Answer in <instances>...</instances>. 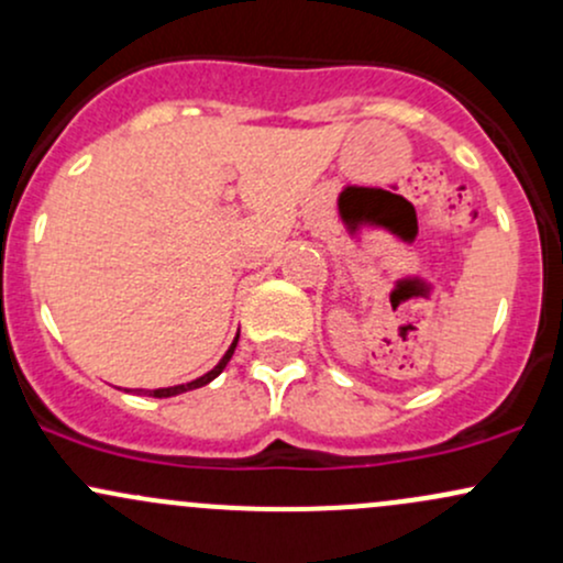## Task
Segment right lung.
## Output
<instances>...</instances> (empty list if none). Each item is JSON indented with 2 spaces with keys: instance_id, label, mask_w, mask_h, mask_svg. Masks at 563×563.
<instances>
[{
  "instance_id": "add662e5",
  "label": "right lung",
  "mask_w": 563,
  "mask_h": 563,
  "mask_svg": "<svg viewBox=\"0 0 563 563\" xmlns=\"http://www.w3.org/2000/svg\"><path fill=\"white\" fill-rule=\"evenodd\" d=\"M238 339H240V333H238V336H234V342L230 344V350L224 352V357H221V361L216 363V366L208 374L197 376V379L187 382V385H173V387H157V390H146V395H152V398H173V395H181V393H187V390H197V387H206L208 382H213L216 376H219L227 368V363H230V357L234 355V347H238ZM141 393H144V390H141Z\"/></svg>"
}]
</instances>
